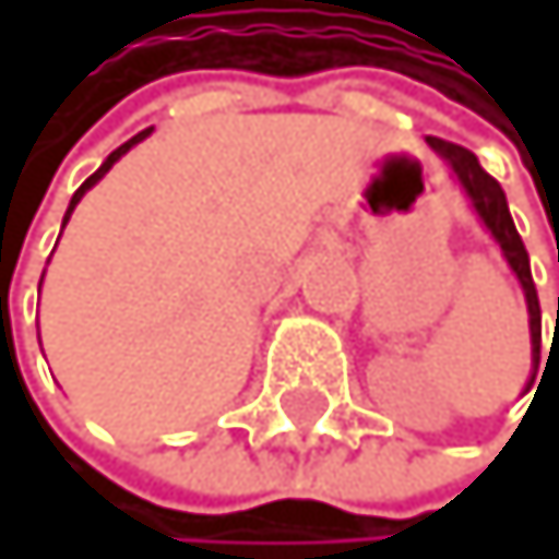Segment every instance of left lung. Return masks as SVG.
<instances>
[{"instance_id":"1","label":"left lung","mask_w":559,"mask_h":559,"mask_svg":"<svg viewBox=\"0 0 559 559\" xmlns=\"http://www.w3.org/2000/svg\"><path fill=\"white\" fill-rule=\"evenodd\" d=\"M427 143L441 153V157L451 164L455 178L462 181V188L469 192L473 206L479 213V219L487 224V230L497 237L500 251L504 259L511 262V269L519 273L522 286H525V300H528V314H532V357L539 364V340H543V314H539V294H536V283H532V269H528V251L522 245L519 230H514V219L508 210V199H504V188H500L487 170L479 167V160L473 157L469 150L459 146V143H448V139L430 135Z\"/></svg>"}]
</instances>
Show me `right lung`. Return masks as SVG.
<instances>
[{"label":"right lung","instance_id":"1","mask_svg":"<svg viewBox=\"0 0 559 559\" xmlns=\"http://www.w3.org/2000/svg\"><path fill=\"white\" fill-rule=\"evenodd\" d=\"M150 132H153V129H146V132H139V135H132V139H129V143H121V146H118V150L111 153V157H108V160H104V164H100V170H94V175H90V178H86V181L80 185V192H76V195H72V202H69V213H72V210H76V202L83 199V192H86V188H90V185H97V181H100L104 175H108V170H111V164H115V160L121 157V153H126V150H132V146L139 143V139H146ZM69 213H66V219H69Z\"/></svg>","mask_w":559,"mask_h":559}]
</instances>
